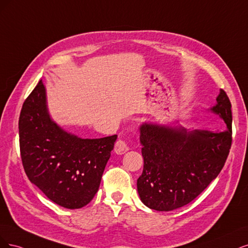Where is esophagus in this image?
Instances as JSON below:
<instances>
[{
  "instance_id": "esophagus-1",
  "label": "esophagus",
  "mask_w": 248,
  "mask_h": 248,
  "mask_svg": "<svg viewBox=\"0 0 248 248\" xmlns=\"http://www.w3.org/2000/svg\"><path fill=\"white\" fill-rule=\"evenodd\" d=\"M127 150H129V146L126 145V143L123 140L116 141L115 146H114V151L116 155H124Z\"/></svg>"
}]
</instances>
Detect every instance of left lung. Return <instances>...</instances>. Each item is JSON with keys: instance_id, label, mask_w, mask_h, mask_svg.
<instances>
[{"instance_id": "obj_1", "label": "left lung", "mask_w": 248, "mask_h": 248, "mask_svg": "<svg viewBox=\"0 0 248 248\" xmlns=\"http://www.w3.org/2000/svg\"><path fill=\"white\" fill-rule=\"evenodd\" d=\"M231 102L222 90L207 109L225 122L222 132L189 131L172 122L139 126L143 172L137 180L142 203L150 209L172 211L196 199L217 177L232 143Z\"/></svg>"}]
</instances>
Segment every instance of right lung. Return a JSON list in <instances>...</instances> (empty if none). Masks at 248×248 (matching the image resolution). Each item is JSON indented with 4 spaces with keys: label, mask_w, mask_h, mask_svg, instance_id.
Segmentation results:
<instances>
[{
    "label": "right lung",
    "mask_w": 248,
    "mask_h": 248,
    "mask_svg": "<svg viewBox=\"0 0 248 248\" xmlns=\"http://www.w3.org/2000/svg\"><path fill=\"white\" fill-rule=\"evenodd\" d=\"M18 130L30 181L63 208L89 204L99 189L117 135L84 139L62 129L50 116L42 80L23 103Z\"/></svg>",
    "instance_id": "right-lung-1"
}]
</instances>
